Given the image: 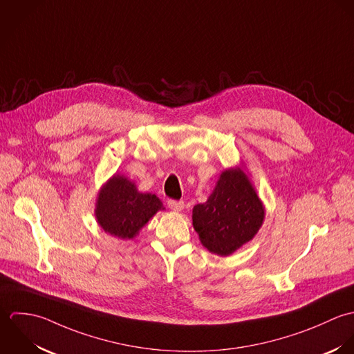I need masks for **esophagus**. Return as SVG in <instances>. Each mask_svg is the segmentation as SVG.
Instances as JSON below:
<instances>
[{"instance_id": "obj_1", "label": "esophagus", "mask_w": 354, "mask_h": 354, "mask_svg": "<svg viewBox=\"0 0 354 354\" xmlns=\"http://www.w3.org/2000/svg\"><path fill=\"white\" fill-rule=\"evenodd\" d=\"M168 207H169L172 211H175V212H180V211H183V208H185V203H183V201L169 200V201H168Z\"/></svg>"}]
</instances>
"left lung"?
<instances>
[{"mask_svg":"<svg viewBox=\"0 0 354 354\" xmlns=\"http://www.w3.org/2000/svg\"><path fill=\"white\" fill-rule=\"evenodd\" d=\"M193 227L211 253L230 256L261 228L266 207L241 167L224 169L204 204L193 208Z\"/></svg>","mask_w":354,"mask_h":354,"instance_id":"obj_1","label":"left lung"}]
</instances>
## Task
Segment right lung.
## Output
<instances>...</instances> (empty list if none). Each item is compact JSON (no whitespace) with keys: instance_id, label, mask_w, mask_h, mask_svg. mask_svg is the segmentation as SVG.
<instances>
[{"instance_id":"obj_1","label":"right lung","mask_w":354,"mask_h":354,"mask_svg":"<svg viewBox=\"0 0 354 354\" xmlns=\"http://www.w3.org/2000/svg\"><path fill=\"white\" fill-rule=\"evenodd\" d=\"M164 209L156 194L141 193L127 176L115 174L100 189L94 214L106 234L133 239L156 213Z\"/></svg>"}]
</instances>
